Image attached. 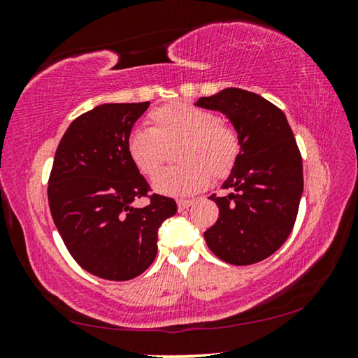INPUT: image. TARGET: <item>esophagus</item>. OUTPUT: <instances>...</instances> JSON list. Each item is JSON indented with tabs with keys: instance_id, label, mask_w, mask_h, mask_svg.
<instances>
[{
	"instance_id": "1",
	"label": "esophagus",
	"mask_w": 358,
	"mask_h": 358,
	"mask_svg": "<svg viewBox=\"0 0 358 358\" xmlns=\"http://www.w3.org/2000/svg\"><path fill=\"white\" fill-rule=\"evenodd\" d=\"M177 205H178V210L183 211V210H186L187 207H191L192 201H177Z\"/></svg>"
}]
</instances>
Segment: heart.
I'll list each match as a JSON object with an SVG mask.
<instances>
[{"instance_id":"heart-1","label":"heart","mask_w":358,"mask_h":358,"mask_svg":"<svg viewBox=\"0 0 358 358\" xmlns=\"http://www.w3.org/2000/svg\"><path fill=\"white\" fill-rule=\"evenodd\" d=\"M150 129H132L124 142L129 161L145 177L159 171L164 145L180 141L177 161L180 166L162 171L153 187L167 196H191L203 189L215 178H226L240 156V137L232 126L217 120L208 108L191 102L153 108L148 113Z\"/></svg>"}]
</instances>
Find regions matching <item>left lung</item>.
<instances>
[{
	"instance_id": "8db88e82",
	"label": "left lung",
	"mask_w": 358,
	"mask_h": 358,
	"mask_svg": "<svg viewBox=\"0 0 358 358\" xmlns=\"http://www.w3.org/2000/svg\"><path fill=\"white\" fill-rule=\"evenodd\" d=\"M196 106L226 115L240 137V156L222 189L208 199L220 217L203 237L215 256L251 265L280 250L292 230L303 192V164L286 115L262 96L226 88Z\"/></svg>"
}]
</instances>
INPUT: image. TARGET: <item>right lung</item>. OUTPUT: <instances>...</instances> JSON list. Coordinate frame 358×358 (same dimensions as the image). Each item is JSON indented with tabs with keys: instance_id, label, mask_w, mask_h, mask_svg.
Instances as JSON below:
<instances>
[{
	"instance_id": "1",
	"label": "right lung",
	"mask_w": 358,
	"mask_h": 358,
	"mask_svg": "<svg viewBox=\"0 0 358 358\" xmlns=\"http://www.w3.org/2000/svg\"><path fill=\"white\" fill-rule=\"evenodd\" d=\"M150 102L102 104L72 121L59 142L48 178V205L66 248L83 270L128 281L157 252V230L177 213L173 199L150 191L124 150L126 137Z\"/></svg>"
}]
</instances>
